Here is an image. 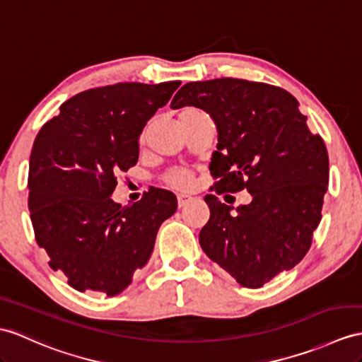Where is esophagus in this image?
<instances>
[{
  "mask_svg": "<svg viewBox=\"0 0 362 362\" xmlns=\"http://www.w3.org/2000/svg\"><path fill=\"white\" fill-rule=\"evenodd\" d=\"M192 199H193V198L189 197V195H178V207L181 209V207H184V206H187Z\"/></svg>",
  "mask_w": 362,
  "mask_h": 362,
  "instance_id": "obj_1",
  "label": "esophagus"
}]
</instances>
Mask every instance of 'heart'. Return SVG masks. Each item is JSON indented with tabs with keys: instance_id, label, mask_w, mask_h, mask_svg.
<instances>
[{
	"instance_id": "obj_1",
	"label": "heart",
	"mask_w": 362,
	"mask_h": 362,
	"mask_svg": "<svg viewBox=\"0 0 362 362\" xmlns=\"http://www.w3.org/2000/svg\"><path fill=\"white\" fill-rule=\"evenodd\" d=\"M187 113H201V110L195 107H187L181 112V115ZM141 141H144V135L141 136ZM164 181L167 186H170L176 190H187L192 186V173L186 169H172L165 173Z\"/></svg>"
}]
</instances>
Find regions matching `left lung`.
Returning a JSON list of instances; mask_svg holds the SVG:
<instances>
[{
    "label": "left lung",
    "mask_w": 362,
    "mask_h": 362,
    "mask_svg": "<svg viewBox=\"0 0 362 362\" xmlns=\"http://www.w3.org/2000/svg\"><path fill=\"white\" fill-rule=\"evenodd\" d=\"M172 107L195 105L214 118L218 151L210 173L218 195L247 190L252 202L232 211L216 195L199 244L244 287L258 288L293 269L312 245L329 184V155L307 127L292 93L238 78L187 83Z\"/></svg>",
    "instance_id": "1"
}]
</instances>
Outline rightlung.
Here are the masks:
<instances>
[{"instance_id": "add662e5", "label": "right lung", "mask_w": 362, "mask_h": 362, "mask_svg": "<svg viewBox=\"0 0 362 362\" xmlns=\"http://www.w3.org/2000/svg\"><path fill=\"white\" fill-rule=\"evenodd\" d=\"M180 81L118 83L84 90L61 104L41 127L29 163V210L52 270L78 292L121 293L146 266L158 228L178 202L151 189L132 206L110 195L117 176L138 163L146 122L169 103Z\"/></svg>"}]
</instances>
